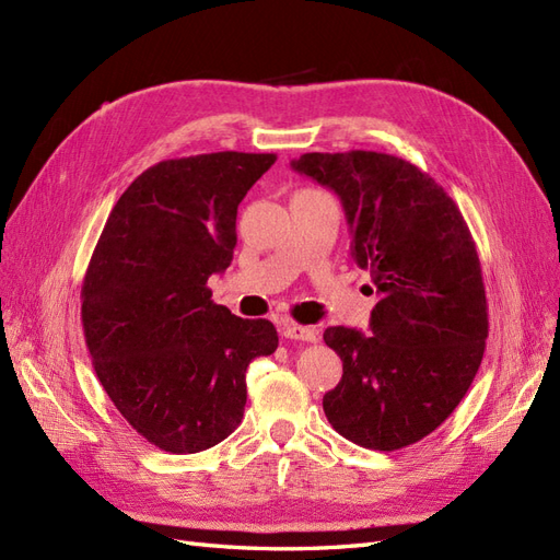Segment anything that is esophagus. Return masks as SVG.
<instances>
[{"label":"esophagus","mask_w":560,"mask_h":560,"mask_svg":"<svg viewBox=\"0 0 560 560\" xmlns=\"http://www.w3.org/2000/svg\"><path fill=\"white\" fill-rule=\"evenodd\" d=\"M282 334L287 338H294V341H317L315 327H303V325H296V322H284Z\"/></svg>","instance_id":"1"}]
</instances>
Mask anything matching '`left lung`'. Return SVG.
<instances>
[{
	"label": "left lung",
	"instance_id": "8db88e82",
	"mask_svg": "<svg viewBox=\"0 0 560 560\" xmlns=\"http://www.w3.org/2000/svg\"><path fill=\"white\" fill-rule=\"evenodd\" d=\"M292 167L341 198L350 254L381 296L369 336L325 331L343 376L322 409L352 444L411 446L455 411L483 360L488 303L469 226L442 186L399 156L313 151Z\"/></svg>",
	"mask_w": 560,
	"mask_h": 560
}]
</instances>
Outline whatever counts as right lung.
<instances>
[{
    "instance_id": "right-lung-1",
    "label": "right lung",
    "mask_w": 560,
    "mask_h": 560,
    "mask_svg": "<svg viewBox=\"0 0 560 560\" xmlns=\"http://www.w3.org/2000/svg\"><path fill=\"white\" fill-rule=\"evenodd\" d=\"M276 154L217 151L151 165L116 200L81 284L95 374L132 430L161 451H206L241 425L268 319L217 306L208 278L233 259L241 200Z\"/></svg>"
}]
</instances>
